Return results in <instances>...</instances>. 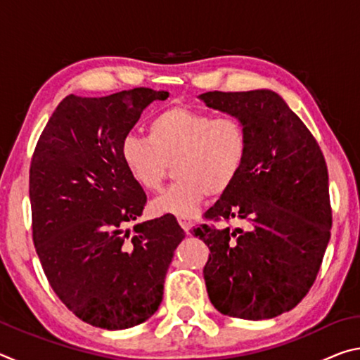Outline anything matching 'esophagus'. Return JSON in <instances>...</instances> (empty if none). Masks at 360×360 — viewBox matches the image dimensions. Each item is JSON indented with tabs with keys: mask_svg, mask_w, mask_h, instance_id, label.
Instances as JSON below:
<instances>
[{
	"mask_svg": "<svg viewBox=\"0 0 360 360\" xmlns=\"http://www.w3.org/2000/svg\"><path fill=\"white\" fill-rule=\"evenodd\" d=\"M178 222H179V225H181V227H182V230H184L186 233H188V230L192 229V221H191V219L179 217V219H178Z\"/></svg>",
	"mask_w": 360,
	"mask_h": 360,
	"instance_id": "esophagus-1",
	"label": "esophagus"
}]
</instances>
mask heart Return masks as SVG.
<instances>
[{
	"label": "heart",
	"mask_w": 360,
	"mask_h": 360,
	"mask_svg": "<svg viewBox=\"0 0 360 360\" xmlns=\"http://www.w3.org/2000/svg\"><path fill=\"white\" fill-rule=\"evenodd\" d=\"M248 154L246 127L233 115L212 117L173 106L148 125V139L127 136L120 155L133 181L157 192L174 167V186L152 202L157 214L192 217L206 195L221 197L238 178Z\"/></svg>",
	"instance_id": "heart-1"
}]
</instances>
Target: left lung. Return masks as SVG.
I'll list each match as a JSON object with an SVG mask.
<instances>
[{
    "mask_svg": "<svg viewBox=\"0 0 360 360\" xmlns=\"http://www.w3.org/2000/svg\"><path fill=\"white\" fill-rule=\"evenodd\" d=\"M200 100L240 119L248 133L241 173L206 219H238L248 229L203 224L210 248L203 276L210 300L231 318L271 319L311 289L330 240L327 165L300 117L271 90L206 92Z\"/></svg>",
    "mask_w": 360,
    "mask_h": 360,
    "instance_id": "left-lung-1",
    "label": "left lung"
}]
</instances>
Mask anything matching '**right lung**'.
Masks as SVG:
<instances>
[{
    "label": "right lung",
    "mask_w": 360,
    "mask_h": 360,
    "mask_svg": "<svg viewBox=\"0 0 360 360\" xmlns=\"http://www.w3.org/2000/svg\"><path fill=\"white\" fill-rule=\"evenodd\" d=\"M168 95L146 87L101 98L68 95L36 144L30 167L36 252L53 292L90 326L122 330L148 321L186 236L172 214L125 227L148 198L122 162V143L144 109Z\"/></svg>",
    "instance_id": "1"
}]
</instances>
